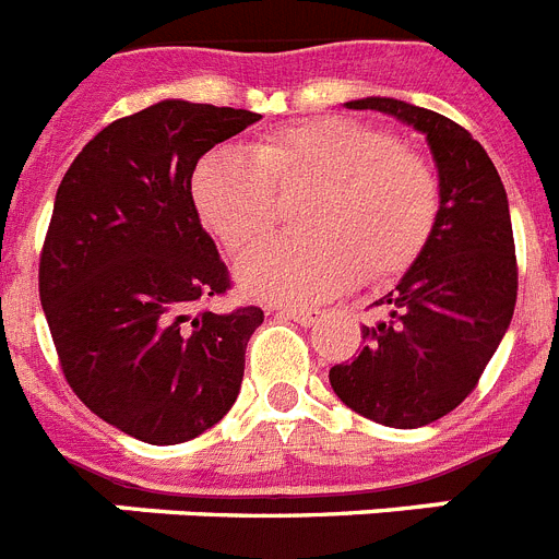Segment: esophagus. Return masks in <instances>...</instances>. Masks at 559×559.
Masks as SVG:
<instances>
[{
    "mask_svg": "<svg viewBox=\"0 0 559 559\" xmlns=\"http://www.w3.org/2000/svg\"><path fill=\"white\" fill-rule=\"evenodd\" d=\"M276 311L283 313V317H290L294 322H299V325H313L319 319V311H313V308H276Z\"/></svg>",
    "mask_w": 559,
    "mask_h": 559,
    "instance_id": "1",
    "label": "esophagus"
}]
</instances>
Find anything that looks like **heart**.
<instances>
[{"label":"heart","mask_w":559,"mask_h":559,"mask_svg":"<svg viewBox=\"0 0 559 559\" xmlns=\"http://www.w3.org/2000/svg\"><path fill=\"white\" fill-rule=\"evenodd\" d=\"M317 183L308 237L257 248L237 269L242 290L269 302L311 305L359 280L407 271L436 228L441 192L432 166L393 135L347 118L276 130L248 152L214 150L192 171L200 221L231 254L265 240L276 192Z\"/></svg>","instance_id":"obj_1"}]
</instances>
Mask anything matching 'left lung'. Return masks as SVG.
<instances>
[{"label":"left lung","instance_id":"obj_1","mask_svg":"<svg viewBox=\"0 0 559 559\" xmlns=\"http://www.w3.org/2000/svg\"><path fill=\"white\" fill-rule=\"evenodd\" d=\"M345 107L421 132L438 169L441 209L427 246L376 302L388 317L361 325L359 356L331 367L333 393L353 413L416 429L464 402L509 331L518 262L507 189L492 157L450 118L381 95Z\"/></svg>","mask_w":559,"mask_h":559}]
</instances>
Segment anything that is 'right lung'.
I'll return each mask as SVG.
<instances>
[{
  "label": "right lung",
  "instance_id": "right-lung-1",
  "mask_svg": "<svg viewBox=\"0 0 559 559\" xmlns=\"http://www.w3.org/2000/svg\"><path fill=\"white\" fill-rule=\"evenodd\" d=\"M260 118L166 98L104 127L56 192L39 297L61 370L138 441H192L237 402L262 311H200L226 294L228 271L200 226L192 171Z\"/></svg>",
  "mask_w": 559,
  "mask_h": 559
}]
</instances>
